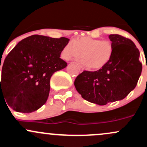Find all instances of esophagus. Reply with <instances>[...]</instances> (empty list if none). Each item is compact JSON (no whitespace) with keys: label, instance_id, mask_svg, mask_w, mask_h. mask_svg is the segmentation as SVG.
<instances>
[{"label":"esophagus","instance_id":"esophagus-1","mask_svg":"<svg viewBox=\"0 0 147 147\" xmlns=\"http://www.w3.org/2000/svg\"><path fill=\"white\" fill-rule=\"evenodd\" d=\"M78 67H79V69H80V72H82V71H83V70H84V69H83V67H81V66H80L79 64H78Z\"/></svg>","mask_w":147,"mask_h":147}]
</instances>
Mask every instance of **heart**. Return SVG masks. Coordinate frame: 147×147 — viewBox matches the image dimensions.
Listing matches in <instances>:
<instances>
[{"mask_svg": "<svg viewBox=\"0 0 147 147\" xmlns=\"http://www.w3.org/2000/svg\"><path fill=\"white\" fill-rule=\"evenodd\" d=\"M114 52L113 43L109 40L81 37L68 42L64 47L61 55L67 60L78 59L83 56L81 62L93 69L104 67L111 60Z\"/></svg>", "mask_w": 147, "mask_h": 147, "instance_id": "heart-1", "label": "heart"}]
</instances>
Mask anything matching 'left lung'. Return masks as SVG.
I'll list each match as a JSON object with an SVG mask.
<instances>
[{
	"label": "left lung",
	"mask_w": 147,
	"mask_h": 147,
	"mask_svg": "<svg viewBox=\"0 0 147 147\" xmlns=\"http://www.w3.org/2000/svg\"><path fill=\"white\" fill-rule=\"evenodd\" d=\"M109 38L114 47L111 60L98 71H83L74 81L83 99L99 105L124 99L136 87L142 70L140 52L130 39L118 34Z\"/></svg>",
	"instance_id": "8db88e82"
}]
</instances>
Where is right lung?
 Here are the masks:
<instances>
[{"instance_id":"1","label":"right lung","mask_w":147,"mask_h":147,"mask_svg":"<svg viewBox=\"0 0 147 147\" xmlns=\"http://www.w3.org/2000/svg\"><path fill=\"white\" fill-rule=\"evenodd\" d=\"M69 40L32 35L9 53L2 67L1 97L4 96L12 109L31 113L45 105L51 76L67 66L59 57Z\"/></svg>"}]
</instances>
